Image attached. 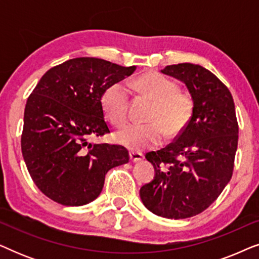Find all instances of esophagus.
<instances>
[{
    "mask_svg": "<svg viewBox=\"0 0 259 259\" xmlns=\"http://www.w3.org/2000/svg\"><path fill=\"white\" fill-rule=\"evenodd\" d=\"M143 154L138 153V152H130V160L132 162H138L143 160Z\"/></svg>",
    "mask_w": 259,
    "mask_h": 259,
    "instance_id": "esophagus-1",
    "label": "esophagus"
}]
</instances>
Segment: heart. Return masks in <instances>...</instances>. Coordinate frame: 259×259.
<instances>
[{"mask_svg":"<svg viewBox=\"0 0 259 259\" xmlns=\"http://www.w3.org/2000/svg\"><path fill=\"white\" fill-rule=\"evenodd\" d=\"M141 93L154 100L148 115L150 123H130L115 133V141L132 151L157 146L164 134L173 138L182 133L193 114V99L178 84L159 73H146L134 81ZM101 107L106 118L114 126L126 121L128 115V90L123 82H114L102 92Z\"/></svg>","mask_w":259,"mask_h":259,"instance_id":"b5f03b06","label":"heart"}]
</instances>
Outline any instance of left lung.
<instances>
[{
    "instance_id": "1",
    "label": "left lung",
    "mask_w": 259,
    "mask_h": 259,
    "mask_svg": "<svg viewBox=\"0 0 259 259\" xmlns=\"http://www.w3.org/2000/svg\"><path fill=\"white\" fill-rule=\"evenodd\" d=\"M185 83L193 99V114L167 147L150 152L154 178L140 189L152 213L169 219L193 217L217 199L232 177L238 145L235 102L214 74L194 63L161 69Z\"/></svg>"
}]
</instances>
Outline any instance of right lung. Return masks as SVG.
Instances as JSON below:
<instances>
[{"label":"right lung","mask_w":259,"mask_h":259,"mask_svg":"<svg viewBox=\"0 0 259 259\" xmlns=\"http://www.w3.org/2000/svg\"><path fill=\"white\" fill-rule=\"evenodd\" d=\"M102 59L76 58L46 72L28 98L21 148L42 193L66 206L97 199L109 169L128 162L119 145L91 144L109 132L100 98L109 84L133 74Z\"/></svg>","instance_id":"add662e5"}]
</instances>
